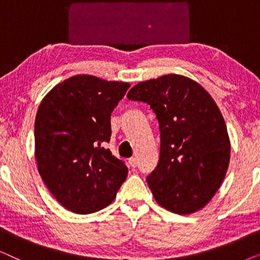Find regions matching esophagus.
Instances as JSON below:
<instances>
[{
	"label": "esophagus",
	"instance_id": "1",
	"mask_svg": "<svg viewBox=\"0 0 260 260\" xmlns=\"http://www.w3.org/2000/svg\"><path fill=\"white\" fill-rule=\"evenodd\" d=\"M129 163H130V166L133 167V168H136V167H137V158L136 157H130Z\"/></svg>",
	"mask_w": 260,
	"mask_h": 260
}]
</instances>
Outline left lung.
I'll return each instance as SVG.
<instances>
[{
	"instance_id": "8db88e82",
	"label": "left lung",
	"mask_w": 260,
	"mask_h": 260,
	"mask_svg": "<svg viewBox=\"0 0 260 260\" xmlns=\"http://www.w3.org/2000/svg\"><path fill=\"white\" fill-rule=\"evenodd\" d=\"M127 98L150 105L158 120V165L147 177L155 200L181 215L204 208L225 179L231 154L211 94L189 78L167 74L135 85Z\"/></svg>"
}]
</instances>
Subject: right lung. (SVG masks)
Segmentation results:
<instances>
[{"mask_svg":"<svg viewBox=\"0 0 260 260\" xmlns=\"http://www.w3.org/2000/svg\"><path fill=\"white\" fill-rule=\"evenodd\" d=\"M130 84L79 74L42 99L35 117L38 170L54 198L69 211L90 214L115 200L127 168L104 144L110 117Z\"/></svg>","mask_w":260,"mask_h":260,"instance_id":"add662e5","label":"right lung"}]
</instances>
